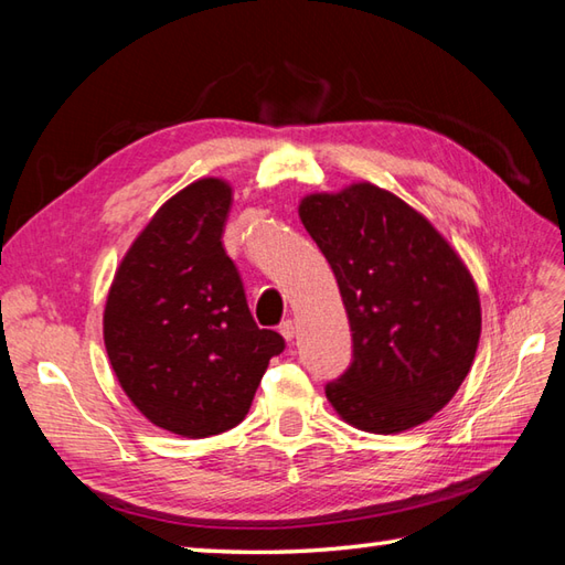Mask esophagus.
Masks as SVG:
<instances>
[{"label":"esophagus","instance_id":"34e87169","mask_svg":"<svg viewBox=\"0 0 565 565\" xmlns=\"http://www.w3.org/2000/svg\"><path fill=\"white\" fill-rule=\"evenodd\" d=\"M280 333H282V338L285 341H295V335H297V326H295V321H282L280 323Z\"/></svg>","mask_w":565,"mask_h":565}]
</instances>
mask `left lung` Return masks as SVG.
I'll list each match as a JSON object with an SVG mask.
<instances>
[{"label": "left lung", "mask_w": 565, "mask_h": 565, "mask_svg": "<svg viewBox=\"0 0 565 565\" xmlns=\"http://www.w3.org/2000/svg\"><path fill=\"white\" fill-rule=\"evenodd\" d=\"M299 220L329 260L353 331V362L326 398L358 430L392 435L457 394L481 338L471 273L445 236L374 183L311 193Z\"/></svg>", "instance_id": "8db88e82"}]
</instances>
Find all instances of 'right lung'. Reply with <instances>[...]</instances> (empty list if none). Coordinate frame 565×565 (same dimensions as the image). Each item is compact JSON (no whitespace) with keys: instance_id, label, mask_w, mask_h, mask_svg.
Wrapping results in <instances>:
<instances>
[{"instance_id":"1","label":"right lung","mask_w":565,"mask_h":565,"mask_svg":"<svg viewBox=\"0 0 565 565\" xmlns=\"http://www.w3.org/2000/svg\"><path fill=\"white\" fill-rule=\"evenodd\" d=\"M232 185L200 179L149 220L120 260L104 343L142 416L181 437L234 428L250 408L280 333L258 329L222 246Z\"/></svg>"}]
</instances>
